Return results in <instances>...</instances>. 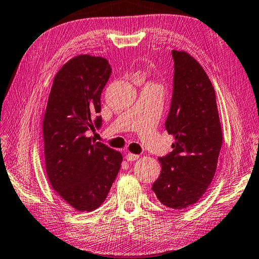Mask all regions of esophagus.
Wrapping results in <instances>:
<instances>
[{"label":"esophagus","instance_id":"1","mask_svg":"<svg viewBox=\"0 0 259 259\" xmlns=\"http://www.w3.org/2000/svg\"><path fill=\"white\" fill-rule=\"evenodd\" d=\"M126 159L128 161H134L139 159V155H135V153H131V152H127L126 153Z\"/></svg>","mask_w":259,"mask_h":259}]
</instances>
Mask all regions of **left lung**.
Returning <instances> with one entry per match:
<instances>
[{
  "mask_svg": "<svg viewBox=\"0 0 259 259\" xmlns=\"http://www.w3.org/2000/svg\"><path fill=\"white\" fill-rule=\"evenodd\" d=\"M174 89L165 126L175 142L159 158L161 171L152 185L162 205L185 209L206 193L216 173L223 133L215 90L191 54L173 50Z\"/></svg>",
  "mask_w": 259,
  "mask_h": 259,
  "instance_id": "1",
  "label": "left lung"
}]
</instances>
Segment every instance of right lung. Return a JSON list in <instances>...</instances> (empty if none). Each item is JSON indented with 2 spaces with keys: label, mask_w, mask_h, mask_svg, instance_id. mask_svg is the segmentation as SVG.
Returning a JSON list of instances; mask_svg holds the SVG:
<instances>
[{
  "label": "right lung",
  "mask_w": 259,
  "mask_h": 259,
  "mask_svg": "<svg viewBox=\"0 0 259 259\" xmlns=\"http://www.w3.org/2000/svg\"><path fill=\"white\" fill-rule=\"evenodd\" d=\"M110 74L107 59L91 54L72 57L54 76L44 113L48 180L78 211H93L102 205L122 161L119 151L86 134L101 125V116L95 117L101 111L100 98Z\"/></svg>",
  "instance_id": "add662e5"
}]
</instances>
